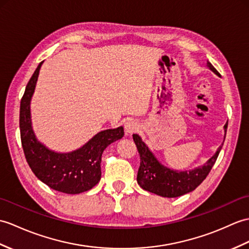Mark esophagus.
Wrapping results in <instances>:
<instances>
[{
	"mask_svg": "<svg viewBox=\"0 0 249 249\" xmlns=\"http://www.w3.org/2000/svg\"><path fill=\"white\" fill-rule=\"evenodd\" d=\"M124 128L126 130V132H128V134H132V132H135L139 129V124L136 122L135 120H128L125 122Z\"/></svg>",
	"mask_w": 249,
	"mask_h": 249,
	"instance_id": "34e87169",
	"label": "esophagus"
}]
</instances>
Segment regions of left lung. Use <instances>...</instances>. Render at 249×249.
Masks as SVG:
<instances>
[{
  "instance_id": "8db88e82",
  "label": "left lung",
  "mask_w": 249,
  "mask_h": 249,
  "mask_svg": "<svg viewBox=\"0 0 249 249\" xmlns=\"http://www.w3.org/2000/svg\"><path fill=\"white\" fill-rule=\"evenodd\" d=\"M208 67L215 74L219 75L216 69L210 62H208ZM227 126L228 122L224 126L225 132L227 131ZM132 138L140 155V166H139L137 176L139 186L143 190L163 196V197H178V196L192 192L197 188L210 173L223 146L222 144L215 155L208 160L205 165L189 172H177L160 164L138 135H134Z\"/></svg>"
}]
</instances>
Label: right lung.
<instances>
[{
    "label": "right lung",
    "instance_id": "right-lung-1",
    "mask_svg": "<svg viewBox=\"0 0 249 249\" xmlns=\"http://www.w3.org/2000/svg\"><path fill=\"white\" fill-rule=\"evenodd\" d=\"M41 61L27 83L20 104V135L31 170L46 186L58 192L78 194L93 188L101 179L102 154L112 142L124 136L123 127L98 132L85 145L68 154L52 152L37 141L31 123L30 103Z\"/></svg>",
    "mask_w": 249,
    "mask_h": 249
}]
</instances>
